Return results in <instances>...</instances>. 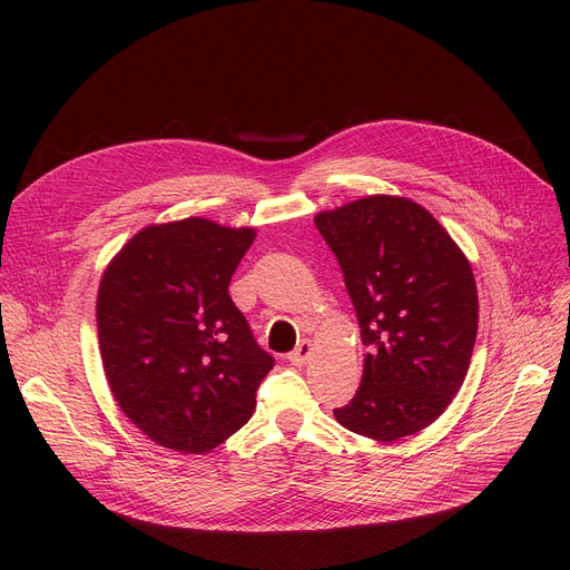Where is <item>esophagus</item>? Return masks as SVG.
I'll return each mask as SVG.
<instances>
[{
	"label": "esophagus",
	"instance_id": "esophagus-1",
	"mask_svg": "<svg viewBox=\"0 0 570 570\" xmlns=\"http://www.w3.org/2000/svg\"><path fill=\"white\" fill-rule=\"evenodd\" d=\"M312 355V342L309 340H303L301 344H297L291 353H288V363L291 365H305L309 361Z\"/></svg>",
	"mask_w": 570,
	"mask_h": 570
}]
</instances>
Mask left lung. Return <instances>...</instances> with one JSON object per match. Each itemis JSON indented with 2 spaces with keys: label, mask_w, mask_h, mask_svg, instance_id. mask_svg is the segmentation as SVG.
Returning a JSON list of instances; mask_svg holds the SVG:
<instances>
[{
  "label": "left lung",
  "mask_w": 570,
  "mask_h": 570,
  "mask_svg": "<svg viewBox=\"0 0 570 570\" xmlns=\"http://www.w3.org/2000/svg\"><path fill=\"white\" fill-rule=\"evenodd\" d=\"M367 346L346 430L397 441L432 425L466 376L478 331L471 265L425 207L367 196L316 215Z\"/></svg>",
  "instance_id": "1"
}]
</instances>
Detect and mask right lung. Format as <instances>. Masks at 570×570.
Masks as SVG:
<instances>
[{
  "label": "right lung",
  "instance_id": "add662e5",
  "mask_svg": "<svg viewBox=\"0 0 570 570\" xmlns=\"http://www.w3.org/2000/svg\"><path fill=\"white\" fill-rule=\"evenodd\" d=\"M254 228L200 217L147 226L101 277L104 372L129 421L179 453H207L243 428L275 357L263 351L228 284Z\"/></svg>",
  "mask_w": 570,
  "mask_h": 570
}]
</instances>
